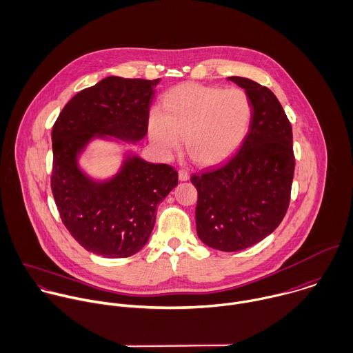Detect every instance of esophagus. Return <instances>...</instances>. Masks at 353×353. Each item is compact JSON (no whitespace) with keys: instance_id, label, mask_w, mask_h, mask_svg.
<instances>
[{"instance_id":"obj_1","label":"esophagus","mask_w":353,"mask_h":353,"mask_svg":"<svg viewBox=\"0 0 353 353\" xmlns=\"http://www.w3.org/2000/svg\"><path fill=\"white\" fill-rule=\"evenodd\" d=\"M188 179H190L188 172L184 170V169H180V170H179V180H180V181H187Z\"/></svg>"}]
</instances>
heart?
Instances as JSON below:
<instances>
[{
    "label": "heart",
    "mask_w": 353,
    "mask_h": 353,
    "mask_svg": "<svg viewBox=\"0 0 353 353\" xmlns=\"http://www.w3.org/2000/svg\"><path fill=\"white\" fill-rule=\"evenodd\" d=\"M252 121L249 96L238 88L221 89L201 83H181L162 100V111L148 117V134L162 158L172 157L181 144L201 166L225 161L242 144Z\"/></svg>",
    "instance_id": "heart-1"
}]
</instances>
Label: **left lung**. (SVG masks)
Returning <instances> with one entry per match:
<instances>
[{
  "instance_id": "8db88e82",
  "label": "left lung",
  "mask_w": 353,
  "mask_h": 353,
  "mask_svg": "<svg viewBox=\"0 0 353 353\" xmlns=\"http://www.w3.org/2000/svg\"><path fill=\"white\" fill-rule=\"evenodd\" d=\"M230 79L245 89L252 121L238 152L223 166L191 176L198 191L196 232L221 252L248 249L272 234L290 203L293 130L276 96L256 81Z\"/></svg>"
}]
</instances>
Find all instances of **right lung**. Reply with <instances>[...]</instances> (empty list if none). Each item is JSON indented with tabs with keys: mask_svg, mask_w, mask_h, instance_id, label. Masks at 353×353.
<instances>
[{
	"mask_svg": "<svg viewBox=\"0 0 353 353\" xmlns=\"http://www.w3.org/2000/svg\"><path fill=\"white\" fill-rule=\"evenodd\" d=\"M158 79L107 77L77 93L52 129L50 188L64 227L88 252L108 259L130 257L147 243L157 206L177 185L168 163L129 158L107 183H94L77 165V155L97 136L141 140Z\"/></svg>",
	"mask_w": 353,
	"mask_h": 353,
	"instance_id": "add662e5",
	"label": "right lung"
}]
</instances>
